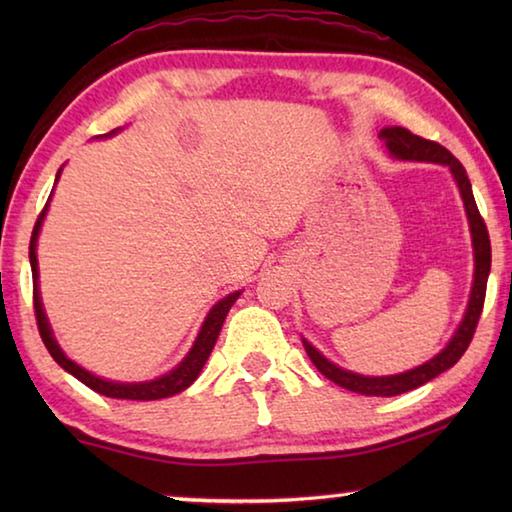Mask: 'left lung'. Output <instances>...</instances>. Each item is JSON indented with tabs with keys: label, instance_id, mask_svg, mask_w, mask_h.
I'll list each match as a JSON object with an SVG mask.
<instances>
[{
	"label": "left lung",
	"instance_id": "1",
	"mask_svg": "<svg viewBox=\"0 0 512 512\" xmlns=\"http://www.w3.org/2000/svg\"><path fill=\"white\" fill-rule=\"evenodd\" d=\"M379 140H384L388 155L395 160L445 164V167L452 171L458 192H461V198H463L467 221H470L472 250H474V280H472L470 300H467V309H465L461 325L456 327L454 336L449 339L445 348L440 350L433 359L424 361L422 366H415L406 372H397V375L366 377V375H359V372H352V370L336 366V363L323 357V354H320L307 339H302V345H305V352L309 354L311 363H314L320 375H325L329 381L348 388V391H352V393H361L368 397H393V395L413 391V388L427 384V381L438 377L440 372L449 370L458 359L463 357V352L467 350V345H470V341H472L476 323H479V316L483 311L492 253H490L488 228H485V223L479 214V207H476L470 178H467L463 164L458 162L454 155L445 149V146H440L438 142L424 140V137H420V135H413L411 131H406V128H402V126L381 128Z\"/></svg>",
	"mask_w": 512,
	"mask_h": 512
}]
</instances>
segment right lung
Here are the masks:
<instances>
[{"label":"right lung","mask_w":512,"mask_h":512,"mask_svg":"<svg viewBox=\"0 0 512 512\" xmlns=\"http://www.w3.org/2000/svg\"><path fill=\"white\" fill-rule=\"evenodd\" d=\"M119 131H121V128H115V131H110L106 135H97V137H112V135H117ZM60 171H63V167H60L58 173H56V183L60 178ZM51 194H54V192H51ZM51 194H49V201H51ZM49 201L45 205V210H42L40 216H38L36 228H33L31 244H29V262H31V273H33V307H36L38 329H40L42 343L47 345L51 357H54V361L58 363L60 368L67 370L69 375H74L79 381H83V384L92 388V391H97V393L106 395V397H115V400L151 402V400H162V397H171L176 393H183L185 388L192 386L196 377L201 375L205 361H207V357H210L216 339H219L223 320H225V316H228L230 307L235 305L237 298L241 296V291L230 293V296H225V298L216 302V305L210 309V314L205 316L203 325H201V332H198L192 350L185 354V359L180 361L176 368L164 372V375L149 379V381H115V379H106V377L94 375V372L85 370L83 366H79V363L69 359L67 354L63 352V348H60L58 341H56L54 332H51V325H49V318L45 314V307H42V298H40V289H38V255H36V248H38L42 221H45L47 210H49Z\"/></svg>","instance_id":"obj_1"}]
</instances>
